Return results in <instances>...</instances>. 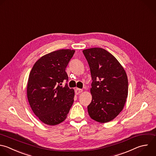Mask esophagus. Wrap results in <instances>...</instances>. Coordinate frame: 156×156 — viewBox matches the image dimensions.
<instances>
[{"label":"esophagus","instance_id":"34e87169","mask_svg":"<svg viewBox=\"0 0 156 156\" xmlns=\"http://www.w3.org/2000/svg\"><path fill=\"white\" fill-rule=\"evenodd\" d=\"M82 89H80V88H76L75 89V93L76 94H79V93H80L81 92H82Z\"/></svg>","mask_w":156,"mask_h":156}]
</instances>
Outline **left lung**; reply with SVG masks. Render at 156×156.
Here are the masks:
<instances>
[{
	"instance_id": "left-lung-1",
	"label": "left lung",
	"mask_w": 156,
	"mask_h": 156,
	"mask_svg": "<svg viewBox=\"0 0 156 156\" xmlns=\"http://www.w3.org/2000/svg\"><path fill=\"white\" fill-rule=\"evenodd\" d=\"M83 53L93 80L88 114L99 122H109L119 115L124 106L128 94L127 74L116 58L102 48L87 49Z\"/></svg>"
}]
</instances>
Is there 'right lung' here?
I'll return each mask as SVG.
<instances>
[{
	"instance_id": "right-lung-1",
	"label": "right lung",
	"mask_w": 156,
	"mask_h": 156,
	"mask_svg": "<svg viewBox=\"0 0 156 156\" xmlns=\"http://www.w3.org/2000/svg\"><path fill=\"white\" fill-rule=\"evenodd\" d=\"M75 52L60 49L41 57L34 65L27 83V98L35 115L44 124L54 126L67 117L73 104L74 91L68 83L65 71Z\"/></svg>"
}]
</instances>
